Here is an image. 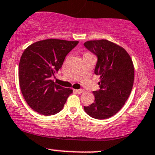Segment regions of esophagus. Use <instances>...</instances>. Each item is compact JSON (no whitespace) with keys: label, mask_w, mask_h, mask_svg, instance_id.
<instances>
[{"label":"esophagus","mask_w":155,"mask_h":155,"mask_svg":"<svg viewBox=\"0 0 155 155\" xmlns=\"http://www.w3.org/2000/svg\"><path fill=\"white\" fill-rule=\"evenodd\" d=\"M74 91L76 93H77V94H81V93L83 92L82 90H74Z\"/></svg>","instance_id":"1"}]
</instances>
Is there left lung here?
Returning <instances> with one entry per match:
<instances>
[{
  "instance_id": "8db88e82",
  "label": "left lung",
  "mask_w": 155,
  "mask_h": 155,
  "mask_svg": "<svg viewBox=\"0 0 155 155\" xmlns=\"http://www.w3.org/2000/svg\"><path fill=\"white\" fill-rule=\"evenodd\" d=\"M84 45L98 57L94 73L100 76V89L93 92L94 102L84 110L93 118H110L130 96L135 75L133 62L124 48L109 40H90Z\"/></svg>"
}]
</instances>
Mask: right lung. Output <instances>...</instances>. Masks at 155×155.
<instances>
[{
	"mask_svg": "<svg viewBox=\"0 0 155 155\" xmlns=\"http://www.w3.org/2000/svg\"><path fill=\"white\" fill-rule=\"evenodd\" d=\"M78 41L47 39L25 49L19 63V84L25 101L43 115H55L63 108L73 90L51 79L61 68L67 54Z\"/></svg>",
	"mask_w": 155,
	"mask_h": 155,
	"instance_id": "obj_1",
	"label": "right lung"
}]
</instances>
